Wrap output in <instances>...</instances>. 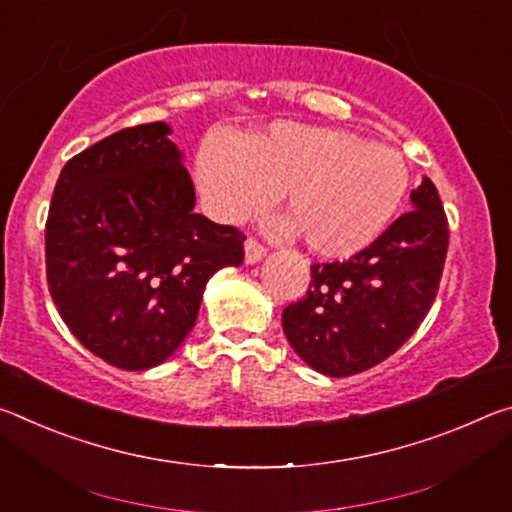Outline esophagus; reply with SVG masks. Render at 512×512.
Instances as JSON below:
<instances>
[{
    "instance_id": "34e87169",
    "label": "esophagus",
    "mask_w": 512,
    "mask_h": 512,
    "mask_svg": "<svg viewBox=\"0 0 512 512\" xmlns=\"http://www.w3.org/2000/svg\"><path fill=\"white\" fill-rule=\"evenodd\" d=\"M244 250H246V264H255V262H259V259L266 255V248L259 244L257 239H253V237L246 239Z\"/></svg>"
}]
</instances>
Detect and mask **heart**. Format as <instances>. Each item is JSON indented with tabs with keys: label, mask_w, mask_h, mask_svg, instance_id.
<instances>
[{
	"label": "heart",
	"mask_w": 512,
	"mask_h": 512,
	"mask_svg": "<svg viewBox=\"0 0 512 512\" xmlns=\"http://www.w3.org/2000/svg\"><path fill=\"white\" fill-rule=\"evenodd\" d=\"M212 212L239 221L284 192L309 250L350 257L370 246L400 207L409 169L400 151L332 128L275 124L235 144L210 140L196 158Z\"/></svg>",
	"instance_id": "heart-1"
}]
</instances>
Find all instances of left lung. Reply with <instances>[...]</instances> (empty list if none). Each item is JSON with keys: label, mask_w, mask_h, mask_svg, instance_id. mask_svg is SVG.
<instances>
[{"label": "left lung", "mask_w": 512, "mask_h": 512, "mask_svg": "<svg viewBox=\"0 0 512 512\" xmlns=\"http://www.w3.org/2000/svg\"><path fill=\"white\" fill-rule=\"evenodd\" d=\"M411 205L357 255L311 264L307 296L282 311L287 341L307 366L327 377L357 375L400 350L429 314L449 228L429 178Z\"/></svg>", "instance_id": "8db88e82"}]
</instances>
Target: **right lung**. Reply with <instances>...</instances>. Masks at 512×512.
<instances>
[{"label": "right lung", "instance_id": "right-lung-1", "mask_svg": "<svg viewBox=\"0 0 512 512\" xmlns=\"http://www.w3.org/2000/svg\"><path fill=\"white\" fill-rule=\"evenodd\" d=\"M164 121L112 133L69 160L45 228L60 318L121 370L167 361L192 332L205 284L244 262V232L194 214V183Z\"/></svg>", "mask_w": 512, "mask_h": 512}]
</instances>
